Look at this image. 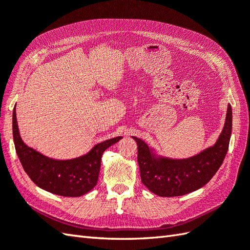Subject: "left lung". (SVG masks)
Instances as JSON below:
<instances>
[{
	"label": "left lung",
	"mask_w": 250,
	"mask_h": 250,
	"mask_svg": "<svg viewBox=\"0 0 250 250\" xmlns=\"http://www.w3.org/2000/svg\"><path fill=\"white\" fill-rule=\"evenodd\" d=\"M232 132V108L228 105L224 130L214 146L199 155L182 160L156 157L145 142L133 136L137 143L142 183L160 196H179L203 187L213 178L224 162Z\"/></svg>",
	"instance_id": "8db88e82"
}]
</instances>
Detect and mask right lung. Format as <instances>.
Masks as SVG:
<instances>
[{
    "instance_id": "1",
    "label": "right lung",
    "mask_w": 250,
    "mask_h": 250,
    "mask_svg": "<svg viewBox=\"0 0 250 250\" xmlns=\"http://www.w3.org/2000/svg\"><path fill=\"white\" fill-rule=\"evenodd\" d=\"M13 135L16 152L32 182L48 192L62 196H81L98 183L103 152L122 137L95 145L87 155L72 160H55L26 146L21 140L16 108L13 111Z\"/></svg>"
}]
</instances>
